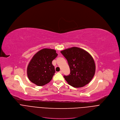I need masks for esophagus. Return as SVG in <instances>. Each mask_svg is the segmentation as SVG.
Here are the masks:
<instances>
[{"instance_id": "esophagus-1", "label": "esophagus", "mask_w": 120, "mask_h": 120, "mask_svg": "<svg viewBox=\"0 0 120 120\" xmlns=\"http://www.w3.org/2000/svg\"><path fill=\"white\" fill-rule=\"evenodd\" d=\"M59 73H60V74H62V73H63V72H62V71H60L59 72Z\"/></svg>"}]
</instances>
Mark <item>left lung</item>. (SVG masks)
Returning <instances> with one entry per match:
<instances>
[{
  "mask_svg": "<svg viewBox=\"0 0 120 120\" xmlns=\"http://www.w3.org/2000/svg\"><path fill=\"white\" fill-rule=\"evenodd\" d=\"M69 64L70 73L64 77L69 85L81 87L87 84L93 79L95 65L92 56L86 51L73 47L61 51Z\"/></svg>",
  "mask_w": 120,
  "mask_h": 120,
  "instance_id": "1",
  "label": "left lung"
}]
</instances>
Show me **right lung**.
Wrapping results in <instances>:
<instances>
[{"mask_svg": "<svg viewBox=\"0 0 120 120\" xmlns=\"http://www.w3.org/2000/svg\"><path fill=\"white\" fill-rule=\"evenodd\" d=\"M57 55L54 49L44 48L38 51L27 66L29 80L38 86H43L50 82L56 73L52 61Z\"/></svg>", "mask_w": 120, "mask_h": 120, "instance_id": "right-lung-1", "label": "right lung"}]
</instances>
